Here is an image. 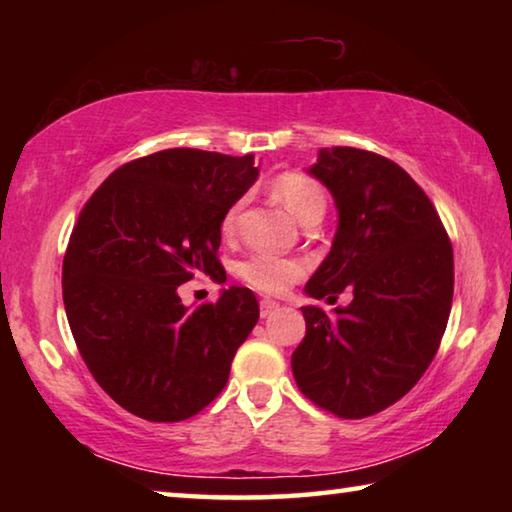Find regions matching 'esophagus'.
I'll return each instance as SVG.
<instances>
[{
  "mask_svg": "<svg viewBox=\"0 0 512 512\" xmlns=\"http://www.w3.org/2000/svg\"><path fill=\"white\" fill-rule=\"evenodd\" d=\"M277 309H280V305H277L275 300H271V298H264V300H262V305H259V314H262V318H268V316H273Z\"/></svg>",
  "mask_w": 512,
  "mask_h": 512,
  "instance_id": "34e87169",
  "label": "esophagus"
}]
</instances>
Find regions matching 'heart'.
<instances>
[{"label": "heart", "instance_id": "heart-1", "mask_svg": "<svg viewBox=\"0 0 512 512\" xmlns=\"http://www.w3.org/2000/svg\"><path fill=\"white\" fill-rule=\"evenodd\" d=\"M273 196L280 201L287 210L296 216V219L305 225H318L320 219L325 216L327 210V194L320 187L318 180H314L307 173L300 171H284L271 183ZM241 201L230 207L223 214V232H232L237 228ZM305 268L296 259L287 257H275L259 253L248 257L244 264L239 266V275L244 277V282L250 287L264 293H282L284 289L300 280Z\"/></svg>", "mask_w": 512, "mask_h": 512}]
</instances>
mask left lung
Masks as SVG:
<instances>
[{
  "instance_id": "1",
  "label": "left lung",
  "mask_w": 512,
  "mask_h": 512,
  "mask_svg": "<svg viewBox=\"0 0 512 512\" xmlns=\"http://www.w3.org/2000/svg\"><path fill=\"white\" fill-rule=\"evenodd\" d=\"M334 198L339 225L305 293L307 334L291 357L296 384L339 418H368L418 384L443 339L454 253L436 207L400 164L332 146L307 169Z\"/></svg>"
}]
</instances>
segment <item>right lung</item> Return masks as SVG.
I'll use <instances>...</instances> for the list:
<instances>
[{
  "label": "right lung",
  "instance_id": "add662e5",
  "mask_svg": "<svg viewBox=\"0 0 512 512\" xmlns=\"http://www.w3.org/2000/svg\"><path fill=\"white\" fill-rule=\"evenodd\" d=\"M257 176L250 153L167 149L110 173L79 214L63 259L69 329L97 384L137 418L187 420L228 384L259 320L255 293L228 287L189 309L178 287L221 271L223 214Z\"/></svg>",
  "mask_w": 512,
  "mask_h": 512
}]
</instances>
